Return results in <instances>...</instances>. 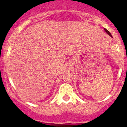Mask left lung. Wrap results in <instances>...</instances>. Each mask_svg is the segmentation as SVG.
Returning a JSON list of instances; mask_svg holds the SVG:
<instances>
[{
	"label": "left lung",
	"mask_w": 127,
	"mask_h": 127,
	"mask_svg": "<svg viewBox=\"0 0 127 127\" xmlns=\"http://www.w3.org/2000/svg\"><path fill=\"white\" fill-rule=\"evenodd\" d=\"M104 31H106V32L107 33V34H108L109 35H110V36H111V37L112 38V35H111V33L109 32V31H107V29H105V28H104Z\"/></svg>",
	"instance_id": "1"
}]
</instances>
